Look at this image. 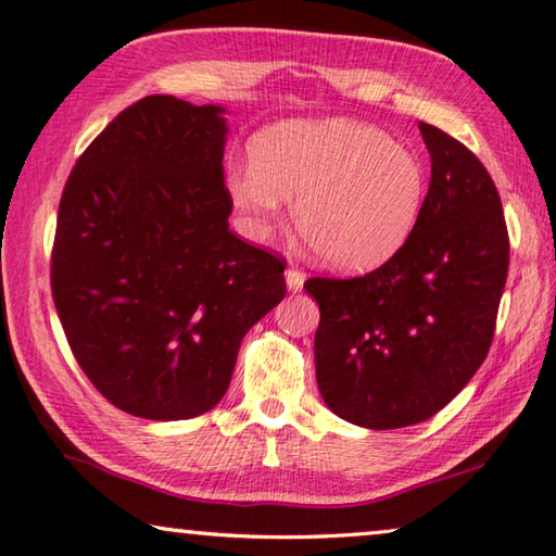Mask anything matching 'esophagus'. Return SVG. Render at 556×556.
<instances>
[{
  "label": "esophagus",
  "mask_w": 556,
  "mask_h": 556,
  "mask_svg": "<svg viewBox=\"0 0 556 556\" xmlns=\"http://www.w3.org/2000/svg\"><path fill=\"white\" fill-rule=\"evenodd\" d=\"M285 279H287V289L289 291H301L304 289V281H306V275L301 269H296V267H289L287 271H285Z\"/></svg>",
  "instance_id": "34e87169"
}]
</instances>
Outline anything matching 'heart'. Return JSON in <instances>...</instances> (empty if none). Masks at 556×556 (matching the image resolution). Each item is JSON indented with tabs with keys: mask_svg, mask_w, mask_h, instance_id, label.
Segmentation results:
<instances>
[{
	"mask_svg": "<svg viewBox=\"0 0 556 556\" xmlns=\"http://www.w3.org/2000/svg\"><path fill=\"white\" fill-rule=\"evenodd\" d=\"M250 165L228 177L245 233L262 240L294 201L296 228L332 269L383 265L426 204L420 160L359 121H285L255 138Z\"/></svg>",
	"mask_w": 556,
	"mask_h": 556,
	"instance_id": "b5f03b06",
	"label": "heart"
}]
</instances>
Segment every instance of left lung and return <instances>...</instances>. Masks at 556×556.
I'll list each match as a JSON object with an SVG mask.
<instances>
[{
    "mask_svg": "<svg viewBox=\"0 0 556 556\" xmlns=\"http://www.w3.org/2000/svg\"><path fill=\"white\" fill-rule=\"evenodd\" d=\"M430 187L410 238L365 277H313L316 379L352 426L393 430L435 416L486 359L508 277V230L486 167L418 124Z\"/></svg>",
    "mask_w": 556,
    "mask_h": 556,
    "instance_id": "left-lung-1",
    "label": "left lung"
}]
</instances>
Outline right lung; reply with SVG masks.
I'll list each match as a JSON object with an SVG mask.
<instances>
[{
	"instance_id": "obj_1",
	"label": "right lung",
	"mask_w": 556,
	"mask_h": 556,
	"mask_svg": "<svg viewBox=\"0 0 556 556\" xmlns=\"http://www.w3.org/2000/svg\"><path fill=\"white\" fill-rule=\"evenodd\" d=\"M226 109L153 94L94 138L60 199L50 285L73 355L116 408L201 416L287 294L285 262L228 230Z\"/></svg>"
}]
</instances>
